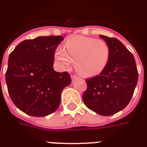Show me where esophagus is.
<instances>
[{
  "instance_id": "1",
  "label": "esophagus",
  "mask_w": 147,
  "mask_h": 147,
  "mask_svg": "<svg viewBox=\"0 0 147 147\" xmlns=\"http://www.w3.org/2000/svg\"><path fill=\"white\" fill-rule=\"evenodd\" d=\"M71 79H72V81H76L77 80V79H78V77L77 76H76V75H72V76H71Z\"/></svg>"
}]
</instances>
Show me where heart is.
Masks as SVG:
<instances>
[{"label": "heart", "instance_id": "heart-1", "mask_svg": "<svg viewBox=\"0 0 147 147\" xmlns=\"http://www.w3.org/2000/svg\"><path fill=\"white\" fill-rule=\"evenodd\" d=\"M65 49L55 52L56 60L63 67L69 66L76 61V70L85 77L100 74L109 62V46L102 40L77 36L67 40Z\"/></svg>", "mask_w": 147, "mask_h": 147}]
</instances>
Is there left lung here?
I'll use <instances>...</instances> for the list:
<instances>
[{"label":"left lung","instance_id":"obj_1","mask_svg":"<svg viewBox=\"0 0 147 147\" xmlns=\"http://www.w3.org/2000/svg\"><path fill=\"white\" fill-rule=\"evenodd\" d=\"M100 37L109 46V62L101 73L85 80L87 89L82 99L90 110L110 116L129 104L138 81V71L134 55L120 40L103 35Z\"/></svg>","mask_w":147,"mask_h":147}]
</instances>
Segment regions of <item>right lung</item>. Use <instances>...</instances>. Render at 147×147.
Masks as SVG:
<instances>
[{
    "label": "right lung",
    "instance_id": "right-lung-1",
    "mask_svg": "<svg viewBox=\"0 0 147 147\" xmlns=\"http://www.w3.org/2000/svg\"><path fill=\"white\" fill-rule=\"evenodd\" d=\"M61 36H38L17 45L9 55L6 83L13 103L24 113L45 117L58 109L61 92L70 85L67 71L53 69Z\"/></svg>",
    "mask_w": 147,
    "mask_h": 147
}]
</instances>
